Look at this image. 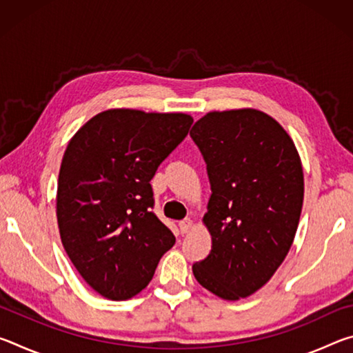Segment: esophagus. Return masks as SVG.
<instances>
[{
    "label": "esophagus",
    "mask_w": 353,
    "mask_h": 353,
    "mask_svg": "<svg viewBox=\"0 0 353 353\" xmlns=\"http://www.w3.org/2000/svg\"><path fill=\"white\" fill-rule=\"evenodd\" d=\"M179 227H181L182 234H188V232L193 229V221H191L190 218H185L181 221V223H179Z\"/></svg>",
    "instance_id": "obj_1"
}]
</instances>
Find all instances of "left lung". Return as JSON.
<instances>
[{"mask_svg":"<svg viewBox=\"0 0 353 353\" xmlns=\"http://www.w3.org/2000/svg\"><path fill=\"white\" fill-rule=\"evenodd\" d=\"M190 135L212 188L204 214L212 250L193 274L213 294L238 301L270 282L294 240L303 202L301 159L286 130L255 109L210 112Z\"/></svg>","mask_w":353,"mask_h":353,"instance_id":"obj_1","label":"left lung"}]
</instances>
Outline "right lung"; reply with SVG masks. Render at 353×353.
I'll return each mask as SVG.
<instances>
[{"label": "right lung", "mask_w": 353, "mask_h": 353, "mask_svg": "<svg viewBox=\"0 0 353 353\" xmlns=\"http://www.w3.org/2000/svg\"><path fill=\"white\" fill-rule=\"evenodd\" d=\"M193 124L185 113L112 109L77 130L63 154L57 223L82 279L110 301L146 288L176 236L155 216L151 179Z\"/></svg>", "instance_id": "right-lung-1"}]
</instances>
